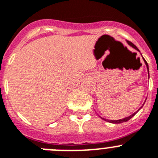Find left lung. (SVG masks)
Instances as JSON below:
<instances>
[{"label":"left lung","mask_w":158,"mask_h":158,"mask_svg":"<svg viewBox=\"0 0 158 158\" xmlns=\"http://www.w3.org/2000/svg\"><path fill=\"white\" fill-rule=\"evenodd\" d=\"M127 43H128V45H130L131 46V47H133L134 48V49H135L136 50H138L139 52V49H138L137 47H136L135 45H134V44L132 43V42H129V41H127ZM143 60H144V62H145V64H146V68H147V70H148V73H149V67H148V64H147V62L146 61V60L144 59V58H143ZM149 78H150V75H149ZM143 105H144V104H143ZM143 106H141V108L143 107ZM141 108H140V109H141ZM140 109H139V110L138 111H136L135 113H133V114H131V115H130V116H127V117H125V118H123V119H120V120H108V119H105V118H103V117H100L102 118V119H103V120H106V121H107V122H109V123H123V122H127V120H129L131 119V118H132L133 117V116H135V115L136 114V113H138V112H139V110H140Z\"/></svg>","instance_id":"left-lung-1"}]
</instances>
